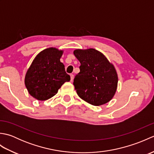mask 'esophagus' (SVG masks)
Here are the masks:
<instances>
[{"label":"esophagus","mask_w":154,"mask_h":154,"mask_svg":"<svg viewBox=\"0 0 154 154\" xmlns=\"http://www.w3.org/2000/svg\"><path fill=\"white\" fill-rule=\"evenodd\" d=\"M70 77H71V81H73V78H74V75H73V74H71V75H70Z\"/></svg>","instance_id":"34e87169"}]
</instances>
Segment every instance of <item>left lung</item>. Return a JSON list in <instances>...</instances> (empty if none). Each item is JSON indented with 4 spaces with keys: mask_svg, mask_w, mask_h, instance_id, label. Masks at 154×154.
Here are the masks:
<instances>
[{
    "mask_svg": "<svg viewBox=\"0 0 154 154\" xmlns=\"http://www.w3.org/2000/svg\"><path fill=\"white\" fill-rule=\"evenodd\" d=\"M73 54L81 63L80 72L73 81L78 96L94 106L109 102L118 86V74L113 64L93 48L77 49Z\"/></svg>",
    "mask_w": 154,
    "mask_h": 154,
    "instance_id": "left-lung-1",
    "label": "left lung"
}]
</instances>
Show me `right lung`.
<instances>
[{
    "instance_id": "add662e5",
    "label": "right lung",
    "mask_w": 154,
    "mask_h": 154,
    "mask_svg": "<svg viewBox=\"0 0 154 154\" xmlns=\"http://www.w3.org/2000/svg\"><path fill=\"white\" fill-rule=\"evenodd\" d=\"M63 50L55 48L40 51L28 69L24 83L29 94L38 100H46L57 94L71 78L60 61Z\"/></svg>"
}]
</instances>
